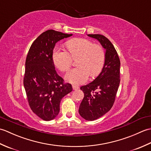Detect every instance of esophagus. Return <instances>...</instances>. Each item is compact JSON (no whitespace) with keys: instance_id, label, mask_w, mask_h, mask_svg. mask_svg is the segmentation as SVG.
<instances>
[{"instance_id":"1","label":"esophagus","mask_w":151,"mask_h":151,"mask_svg":"<svg viewBox=\"0 0 151 151\" xmlns=\"http://www.w3.org/2000/svg\"><path fill=\"white\" fill-rule=\"evenodd\" d=\"M72 88H73V90H77L78 89H79V87H78V86H74V85H73V86H72Z\"/></svg>"}]
</instances>
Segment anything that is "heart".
I'll return each instance as SVG.
<instances>
[{"mask_svg":"<svg viewBox=\"0 0 151 151\" xmlns=\"http://www.w3.org/2000/svg\"><path fill=\"white\" fill-rule=\"evenodd\" d=\"M66 46L69 52L60 49L54 50V65L60 71L66 72L71 67L73 59L77 60V67L70 70L65 76L67 82L80 84L101 73L105 62V50L101 45L94 44L85 38H75L68 41Z\"/></svg>","mask_w":151,"mask_h":151,"instance_id":"b5f03b06","label":"heart"}]
</instances>
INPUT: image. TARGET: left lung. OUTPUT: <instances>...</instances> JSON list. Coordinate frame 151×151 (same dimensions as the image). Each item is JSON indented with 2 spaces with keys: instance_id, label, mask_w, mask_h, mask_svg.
Returning <instances> with one entry per match:
<instances>
[{
  "instance_id": "8db88e82",
  "label": "left lung",
  "mask_w": 151,
  "mask_h": 151,
  "mask_svg": "<svg viewBox=\"0 0 151 151\" xmlns=\"http://www.w3.org/2000/svg\"><path fill=\"white\" fill-rule=\"evenodd\" d=\"M97 39L106 49L105 62L99 75L92 82L83 86L84 94L79 114L86 120L102 117L113 106L120 83V60L113 44L101 34H88Z\"/></svg>"
}]
</instances>
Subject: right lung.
Here are the masks:
<instances>
[{
  "mask_svg": "<svg viewBox=\"0 0 151 151\" xmlns=\"http://www.w3.org/2000/svg\"><path fill=\"white\" fill-rule=\"evenodd\" d=\"M71 36L47 30L36 38L28 50L24 87L31 110L44 121H50L57 116L62 99L73 90L71 84L64 82L57 74L52 60L55 44Z\"/></svg>",
  "mask_w": 151,
  "mask_h": 151,
  "instance_id": "right-lung-1",
  "label": "right lung"
}]
</instances>
